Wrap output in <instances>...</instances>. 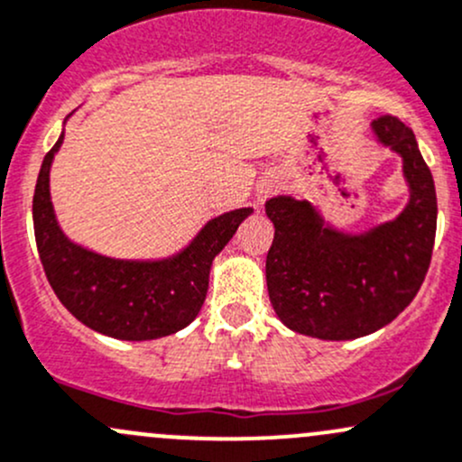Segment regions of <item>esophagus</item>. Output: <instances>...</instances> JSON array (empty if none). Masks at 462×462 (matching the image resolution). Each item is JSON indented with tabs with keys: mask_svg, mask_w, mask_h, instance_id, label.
I'll list each match as a JSON object with an SVG mask.
<instances>
[{
	"mask_svg": "<svg viewBox=\"0 0 462 462\" xmlns=\"http://www.w3.org/2000/svg\"><path fill=\"white\" fill-rule=\"evenodd\" d=\"M270 192H272V186H268V188H265V190H261V192H259V201H263V199H265V197H268V194H270Z\"/></svg>",
	"mask_w": 462,
	"mask_h": 462,
	"instance_id": "1",
	"label": "esophagus"
}]
</instances>
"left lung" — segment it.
Wrapping results in <instances>:
<instances>
[{
	"label": "left lung",
	"mask_w": 462,
	"mask_h": 462,
	"mask_svg": "<svg viewBox=\"0 0 462 462\" xmlns=\"http://www.w3.org/2000/svg\"><path fill=\"white\" fill-rule=\"evenodd\" d=\"M378 142L402 157L410 203L394 221L358 236L320 223L308 201L274 197L265 276L274 312L290 329L325 341H347L394 320L423 285L436 236V188L410 125L383 115Z\"/></svg>",
	"instance_id": "1"
}]
</instances>
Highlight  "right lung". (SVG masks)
Listing matches in <instances>:
<instances>
[{"label":"right lung","instance_id":"right-lung-1","mask_svg":"<svg viewBox=\"0 0 462 462\" xmlns=\"http://www.w3.org/2000/svg\"><path fill=\"white\" fill-rule=\"evenodd\" d=\"M61 142L64 134L43 157L32 197L39 259L57 299L84 325L121 341L162 338L190 325L206 300L212 259L250 208L212 218L174 259L139 263L99 256L70 244L52 215L48 172Z\"/></svg>","mask_w":462,"mask_h":462}]
</instances>
